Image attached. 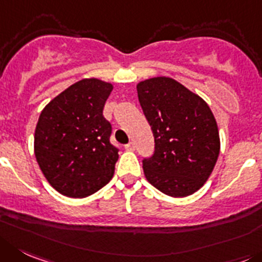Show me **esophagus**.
Returning <instances> with one entry per match:
<instances>
[{
  "instance_id": "1",
  "label": "esophagus",
  "mask_w": 262,
  "mask_h": 262,
  "mask_svg": "<svg viewBox=\"0 0 262 262\" xmlns=\"http://www.w3.org/2000/svg\"><path fill=\"white\" fill-rule=\"evenodd\" d=\"M125 150H128V151H134V143H133V142H129L128 145H125Z\"/></svg>"
}]
</instances>
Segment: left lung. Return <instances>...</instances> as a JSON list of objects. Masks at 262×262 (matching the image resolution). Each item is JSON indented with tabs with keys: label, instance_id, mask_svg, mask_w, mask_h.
Listing matches in <instances>:
<instances>
[{
	"label": "left lung",
	"instance_id": "1",
	"mask_svg": "<svg viewBox=\"0 0 262 262\" xmlns=\"http://www.w3.org/2000/svg\"><path fill=\"white\" fill-rule=\"evenodd\" d=\"M138 101L155 138L143 159L148 182L173 198L194 194L208 180L220 154L216 119L204 99L170 77L137 85Z\"/></svg>",
	"mask_w": 262,
	"mask_h": 262
}]
</instances>
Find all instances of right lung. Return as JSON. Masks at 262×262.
<instances>
[{
  "mask_svg": "<svg viewBox=\"0 0 262 262\" xmlns=\"http://www.w3.org/2000/svg\"><path fill=\"white\" fill-rule=\"evenodd\" d=\"M112 89L102 80H80L49 102L38 117L36 160L64 196H89L114 176L119 148L110 142L112 128L103 116Z\"/></svg>",
  "mask_w": 262,
  "mask_h": 262,
  "instance_id": "obj_1",
  "label": "right lung"
}]
</instances>
